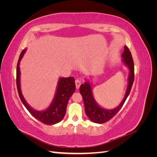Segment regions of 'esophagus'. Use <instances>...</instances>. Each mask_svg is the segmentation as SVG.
<instances>
[{
    "label": "esophagus",
    "instance_id": "1",
    "mask_svg": "<svg viewBox=\"0 0 157 157\" xmlns=\"http://www.w3.org/2000/svg\"><path fill=\"white\" fill-rule=\"evenodd\" d=\"M80 84H81V81L79 80H75V85H76V88H77V89L79 88Z\"/></svg>",
    "mask_w": 157,
    "mask_h": 157
}]
</instances>
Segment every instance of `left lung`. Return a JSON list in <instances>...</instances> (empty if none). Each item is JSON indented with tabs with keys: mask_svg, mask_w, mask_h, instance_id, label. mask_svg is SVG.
<instances>
[{
	"mask_svg": "<svg viewBox=\"0 0 157 157\" xmlns=\"http://www.w3.org/2000/svg\"><path fill=\"white\" fill-rule=\"evenodd\" d=\"M122 58H123L122 59V63L129 69L130 71L128 77V86L124 97L119 105L117 107L113 109H106L99 106L95 100L92 92V84L88 80H86L84 84L80 85L79 90L83 98L85 113L89 119L93 122L102 124L111 119L122 108L130 92L134 80V65L131 52L126 46H124V52L122 54Z\"/></svg>",
	"mask_w": 157,
	"mask_h": 157,
	"instance_id": "obj_1",
	"label": "left lung"
}]
</instances>
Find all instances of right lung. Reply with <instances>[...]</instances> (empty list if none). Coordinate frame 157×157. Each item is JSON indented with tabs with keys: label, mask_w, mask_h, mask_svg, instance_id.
Returning a JSON list of instances; mask_svg holds the SVG:
<instances>
[{
	"label": "right lung",
	"mask_w": 157,
	"mask_h": 157,
	"mask_svg": "<svg viewBox=\"0 0 157 157\" xmlns=\"http://www.w3.org/2000/svg\"><path fill=\"white\" fill-rule=\"evenodd\" d=\"M26 50L24 49L21 52L17 64L16 84L19 96L23 105L36 119L48 125L57 124L64 118L69 99L76 90L75 78L73 77H60L57 85L54 98L50 106L43 111H37L33 109L27 103L21 90L20 64Z\"/></svg>",
	"instance_id": "right-lung-1"
}]
</instances>
